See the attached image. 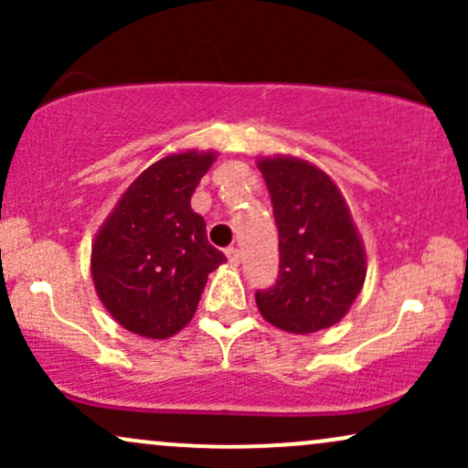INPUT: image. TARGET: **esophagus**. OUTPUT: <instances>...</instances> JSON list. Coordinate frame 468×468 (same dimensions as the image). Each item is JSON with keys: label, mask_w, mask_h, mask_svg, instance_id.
I'll return each mask as SVG.
<instances>
[{"label": "esophagus", "mask_w": 468, "mask_h": 468, "mask_svg": "<svg viewBox=\"0 0 468 468\" xmlns=\"http://www.w3.org/2000/svg\"><path fill=\"white\" fill-rule=\"evenodd\" d=\"M227 257H229V261L233 266H238L241 261V252L238 249H227Z\"/></svg>", "instance_id": "34e87169"}]
</instances>
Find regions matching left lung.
<instances>
[{
    "label": "left lung",
    "instance_id": "left-lung-1",
    "mask_svg": "<svg viewBox=\"0 0 468 468\" xmlns=\"http://www.w3.org/2000/svg\"><path fill=\"white\" fill-rule=\"evenodd\" d=\"M279 230V277L255 292L268 324L290 335L332 327L361 292L367 257L350 207L324 169L275 155L257 160Z\"/></svg>",
    "mask_w": 468,
    "mask_h": 468
}]
</instances>
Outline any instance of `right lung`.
<instances>
[{
    "mask_svg": "<svg viewBox=\"0 0 468 468\" xmlns=\"http://www.w3.org/2000/svg\"><path fill=\"white\" fill-rule=\"evenodd\" d=\"M218 152L160 158L127 186L92 244V282L125 330L169 338L196 314L208 272L227 261L191 208L197 182Z\"/></svg>",
    "mask_w": 468,
    "mask_h": 468,
    "instance_id": "obj_1",
    "label": "right lung"
}]
</instances>
